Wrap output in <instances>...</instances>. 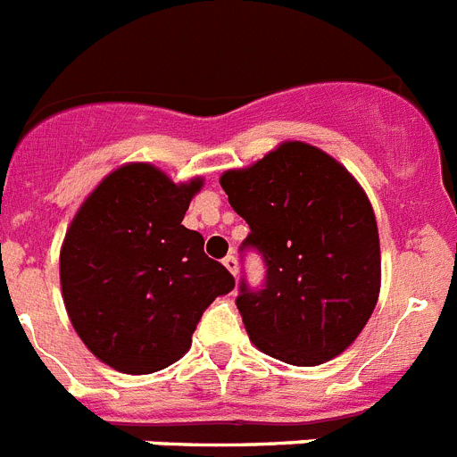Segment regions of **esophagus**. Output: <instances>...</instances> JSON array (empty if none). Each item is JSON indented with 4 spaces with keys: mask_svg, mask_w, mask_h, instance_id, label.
Segmentation results:
<instances>
[{
    "mask_svg": "<svg viewBox=\"0 0 457 457\" xmlns=\"http://www.w3.org/2000/svg\"><path fill=\"white\" fill-rule=\"evenodd\" d=\"M224 266H226V270L231 272L233 277L237 275V259H236V256H226V259H224Z\"/></svg>",
    "mask_w": 457,
    "mask_h": 457,
    "instance_id": "34e87169",
    "label": "esophagus"
}]
</instances>
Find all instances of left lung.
Returning <instances> with one entry per match:
<instances>
[{"instance_id":"left-lung-1","label":"left lung","mask_w":457,"mask_h":457,"mask_svg":"<svg viewBox=\"0 0 457 457\" xmlns=\"http://www.w3.org/2000/svg\"><path fill=\"white\" fill-rule=\"evenodd\" d=\"M249 224L245 247L268 266L266 288L240 287L249 340L288 365L312 368L353 345L381 288L377 217L358 180L328 152L284 140L220 178Z\"/></svg>"}]
</instances>
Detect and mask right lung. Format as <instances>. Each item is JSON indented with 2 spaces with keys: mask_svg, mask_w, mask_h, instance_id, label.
Here are the masks:
<instances>
[{
  "mask_svg": "<svg viewBox=\"0 0 457 457\" xmlns=\"http://www.w3.org/2000/svg\"><path fill=\"white\" fill-rule=\"evenodd\" d=\"M203 178L173 182L129 162L80 203L60 249V282L73 330L101 362L152 374L180 361L205 307L236 279L182 226Z\"/></svg>",
  "mask_w": 457,
  "mask_h": 457,
  "instance_id": "obj_1",
  "label": "right lung"
}]
</instances>
